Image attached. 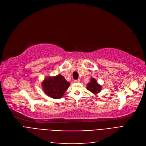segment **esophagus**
Wrapping results in <instances>:
<instances>
[{"instance_id":"1","label":"esophagus","mask_w":146,"mask_h":146,"mask_svg":"<svg viewBox=\"0 0 146 146\" xmlns=\"http://www.w3.org/2000/svg\"><path fill=\"white\" fill-rule=\"evenodd\" d=\"M74 82H80V79H78V80H75L74 81Z\"/></svg>"}]
</instances>
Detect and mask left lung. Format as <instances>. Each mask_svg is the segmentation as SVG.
<instances>
[{
    "mask_svg": "<svg viewBox=\"0 0 146 146\" xmlns=\"http://www.w3.org/2000/svg\"><path fill=\"white\" fill-rule=\"evenodd\" d=\"M88 90L94 94H97L99 93V92L102 90V87L100 86L98 82L96 81L94 78H92L91 81L87 84V87Z\"/></svg>",
    "mask_w": 146,
    "mask_h": 146,
    "instance_id": "left-lung-1",
    "label": "left lung"
}]
</instances>
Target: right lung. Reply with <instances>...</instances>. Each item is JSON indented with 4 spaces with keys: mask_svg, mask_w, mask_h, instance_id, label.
Returning a JSON list of instances; mask_svg holds the SVG:
<instances>
[{
    "mask_svg": "<svg viewBox=\"0 0 146 146\" xmlns=\"http://www.w3.org/2000/svg\"><path fill=\"white\" fill-rule=\"evenodd\" d=\"M70 83L63 76L58 75L54 77H48L43 81L42 86L45 93L54 99H60L68 88Z\"/></svg>",
    "mask_w": 146,
    "mask_h": 146,
    "instance_id": "add662e5",
    "label": "right lung"
}]
</instances>
